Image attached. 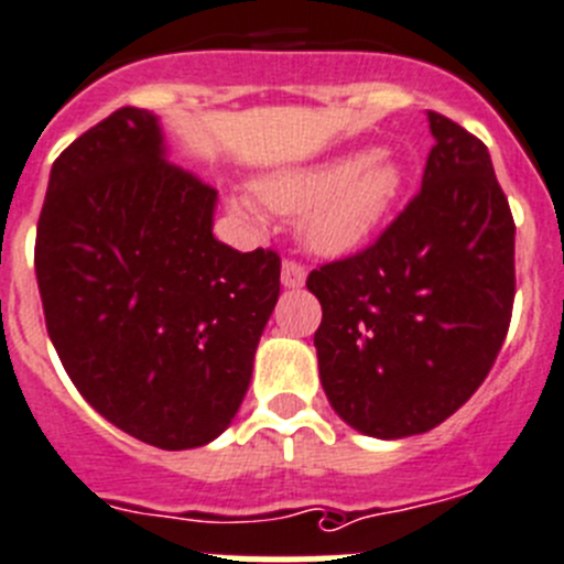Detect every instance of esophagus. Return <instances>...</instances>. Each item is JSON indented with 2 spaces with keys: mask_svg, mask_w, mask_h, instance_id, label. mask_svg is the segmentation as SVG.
<instances>
[{
  "mask_svg": "<svg viewBox=\"0 0 564 564\" xmlns=\"http://www.w3.org/2000/svg\"><path fill=\"white\" fill-rule=\"evenodd\" d=\"M304 279H307V268L299 260H285L282 262V285L285 288H302Z\"/></svg>",
  "mask_w": 564,
  "mask_h": 564,
  "instance_id": "esophagus-1",
  "label": "esophagus"
}]
</instances>
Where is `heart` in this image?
Here are the masks:
<instances>
[{"label": "heart", "mask_w": 564, "mask_h": 564, "mask_svg": "<svg viewBox=\"0 0 564 564\" xmlns=\"http://www.w3.org/2000/svg\"><path fill=\"white\" fill-rule=\"evenodd\" d=\"M401 169L388 154L357 152L257 182V198L279 216H302V232L324 254L348 251L373 232L399 196ZM249 213V202H238Z\"/></svg>", "instance_id": "obj_1"}]
</instances>
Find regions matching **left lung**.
Returning <instances> with one entry per match:
<instances>
[{
  "label": "left lung",
  "mask_w": 564,
  "mask_h": 564,
  "mask_svg": "<svg viewBox=\"0 0 564 564\" xmlns=\"http://www.w3.org/2000/svg\"><path fill=\"white\" fill-rule=\"evenodd\" d=\"M421 191L357 254L307 276L326 399L368 437L434 429L479 390L512 321L514 221L490 152L429 110Z\"/></svg>",
  "instance_id": "obj_1"
}]
</instances>
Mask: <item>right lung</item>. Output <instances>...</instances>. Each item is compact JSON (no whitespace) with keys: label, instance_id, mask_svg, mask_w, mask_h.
<instances>
[{"label":"right lung","instance_id":"add662e5","mask_svg":"<svg viewBox=\"0 0 564 564\" xmlns=\"http://www.w3.org/2000/svg\"><path fill=\"white\" fill-rule=\"evenodd\" d=\"M216 187L118 107L55 160L37 218L46 332L83 399L149 446L210 443L238 412L279 299L273 249L213 238Z\"/></svg>","mask_w":564,"mask_h":564}]
</instances>
